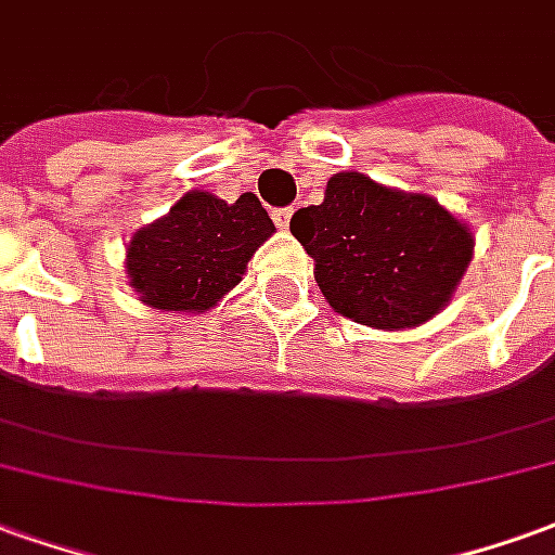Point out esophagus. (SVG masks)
Masks as SVG:
<instances>
[{"label": "esophagus", "mask_w": 555, "mask_h": 555, "mask_svg": "<svg viewBox=\"0 0 555 555\" xmlns=\"http://www.w3.org/2000/svg\"><path fill=\"white\" fill-rule=\"evenodd\" d=\"M293 206H283V209H274L272 212V218H274V224H278V228L281 230H286L289 228V218H293Z\"/></svg>", "instance_id": "obj_1"}]
</instances>
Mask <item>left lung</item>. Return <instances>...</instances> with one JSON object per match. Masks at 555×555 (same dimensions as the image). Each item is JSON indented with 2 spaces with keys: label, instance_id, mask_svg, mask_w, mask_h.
<instances>
[{
  "label": "left lung",
  "instance_id": "obj_1",
  "mask_svg": "<svg viewBox=\"0 0 555 555\" xmlns=\"http://www.w3.org/2000/svg\"><path fill=\"white\" fill-rule=\"evenodd\" d=\"M293 236L339 317L375 331L426 325L452 301L476 248L470 224L431 194L402 192L339 171L325 201L298 209Z\"/></svg>",
  "mask_w": 555,
  "mask_h": 555
}]
</instances>
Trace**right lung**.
I'll return each mask as SVG.
<instances>
[{
	"label": "right lung",
	"instance_id": "right-lung-1",
	"mask_svg": "<svg viewBox=\"0 0 555 555\" xmlns=\"http://www.w3.org/2000/svg\"><path fill=\"white\" fill-rule=\"evenodd\" d=\"M272 233V218L250 192L228 204L192 189L168 216L129 236L127 283L153 310L206 313L242 281L248 260Z\"/></svg>",
	"mask_w": 555,
	"mask_h": 555
}]
</instances>
